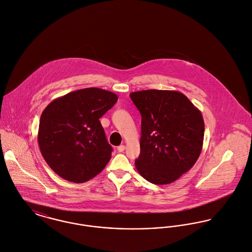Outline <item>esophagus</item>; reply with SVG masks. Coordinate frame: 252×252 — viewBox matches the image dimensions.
Masks as SVG:
<instances>
[{
  "mask_svg": "<svg viewBox=\"0 0 252 252\" xmlns=\"http://www.w3.org/2000/svg\"><path fill=\"white\" fill-rule=\"evenodd\" d=\"M125 149H126V146H125V145H120V146L117 148V150H118V152H119V153L124 152V151H125Z\"/></svg>",
  "mask_w": 252,
  "mask_h": 252,
  "instance_id": "1",
  "label": "esophagus"
}]
</instances>
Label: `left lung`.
I'll return each instance as SVG.
<instances>
[{"mask_svg": "<svg viewBox=\"0 0 252 252\" xmlns=\"http://www.w3.org/2000/svg\"><path fill=\"white\" fill-rule=\"evenodd\" d=\"M142 116L135 166L155 185H168L195 164L204 140L202 114L182 93L144 90L129 94Z\"/></svg>", "mask_w": 252, "mask_h": 252, "instance_id": "1", "label": "left lung"}]
</instances>
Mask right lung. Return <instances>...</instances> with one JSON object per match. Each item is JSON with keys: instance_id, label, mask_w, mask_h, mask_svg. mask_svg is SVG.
<instances>
[{"instance_id": "obj_1", "label": "right lung", "mask_w": 252, "mask_h": 252, "mask_svg": "<svg viewBox=\"0 0 252 252\" xmlns=\"http://www.w3.org/2000/svg\"><path fill=\"white\" fill-rule=\"evenodd\" d=\"M117 100L112 92L86 88L46 106L40 116L37 140L43 158L57 175L81 184L104 169L113 149L99 119Z\"/></svg>"}]
</instances>
